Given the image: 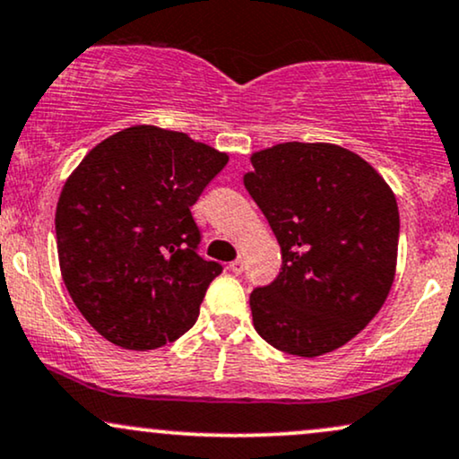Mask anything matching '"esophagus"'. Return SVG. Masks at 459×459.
<instances>
[{"instance_id":"esophagus-1","label":"esophagus","mask_w":459,"mask_h":459,"mask_svg":"<svg viewBox=\"0 0 459 459\" xmlns=\"http://www.w3.org/2000/svg\"><path fill=\"white\" fill-rule=\"evenodd\" d=\"M229 269H230V273L241 275V273H244V261H241V258H237V261L229 264Z\"/></svg>"}]
</instances>
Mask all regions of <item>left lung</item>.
I'll return each instance as SVG.
<instances>
[{
	"label": "left lung",
	"mask_w": 459,
	"mask_h": 459,
	"mask_svg": "<svg viewBox=\"0 0 459 459\" xmlns=\"http://www.w3.org/2000/svg\"><path fill=\"white\" fill-rule=\"evenodd\" d=\"M250 162L244 186L282 247V272L250 295L254 329L289 355L340 349L377 316L394 284V190L333 143H280Z\"/></svg>",
	"instance_id": "8db88e82"
}]
</instances>
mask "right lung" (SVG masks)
<instances>
[{"label": "right lung", "mask_w": 459, "mask_h": 459, "mask_svg": "<svg viewBox=\"0 0 459 459\" xmlns=\"http://www.w3.org/2000/svg\"><path fill=\"white\" fill-rule=\"evenodd\" d=\"M226 162L186 132L143 124L98 143L72 170L55 212L59 269L102 338L152 351L196 323L222 267L196 254L190 207Z\"/></svg>", "instance_id": "1"}]
</instances>
